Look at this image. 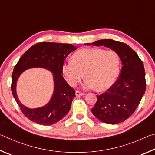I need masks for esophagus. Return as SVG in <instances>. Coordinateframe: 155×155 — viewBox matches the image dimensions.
I'll use <instances>...</instances> for the list:
<instances>
[{
    "instance_id": "esophagus-1",
    "label": "esophagus",
    "mask_w": 155,
    "mask_h": 155,
    "mask_svg": "<svg viewBox=\"0 0 155 155\" xmlns=\"http://www.w3.org/2000/svg\"><path fill=\"white\" fill-rule=\"evenodd\" d=\"M75 94H76V96H81L85 95V94H83L82 92H80V91H76Z\"/></svg>"
}]
</instances>
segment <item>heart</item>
I'll list each match as a JSON object with an SVG mask.
<instances>
[{
    "label": "heart",
    "mask_w": 155,
    "mask_h": 155,
    "mask_svg": "<svg viewBox=\"0 0 155 155\" xmlns=\"http://www.w3.org/2000/svg\"><path fill=\"white\" fill-rule=\"evenodd\" d=\"M120 57L114 51L85 48L73 54L72 60L63 64L65 80L74 87L84 77L85 87L105 91L116 81L120 72Z\"/></svg>",
    "instance_id": "heart-1"
}]
</instances>
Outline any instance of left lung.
I'll use <instances>...</instances> for the list:
<instances>
[{
	"label": "left lung",
	"instance_id": "1",
	"mask_svg": "<svg viewBox=\"0 0 155 155\" xmlns=\"http://www.w3.org/2000/svg\"><path fill=\"white\" fill-rule=\"evenodd\" d=\"M87 46H104L116 52L122 62L120 77L104 94L98 96L91 112L100 121L116 124L128 119L137 109L146 91L145 71L137 54L124 43L111 39Z\"/></svg>",
	"mask_w": 155,
	"mask_h": 155
}]
</instances>
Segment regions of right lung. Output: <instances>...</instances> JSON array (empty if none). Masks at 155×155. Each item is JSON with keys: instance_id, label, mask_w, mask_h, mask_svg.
I'll list each match as a JSON object with an SVG mask.
<instances>
[{"instance_id": "obj_1", "label": "right lung", "mask_w": 155, "mask_h": 155, "mask_svg": "<svg viewBox=\"0 0 155 155\" xmlns=\"http://www.w3.org/2000/svg\"><path fill=\"white\" fill-rule=\"evenodd\" d=\"M77 47L70 44L40 42L28 50L15 65L12 77V91L21 111L31 121L41 125H52L59 122L69 112L75 90L70 87L61 74L65 59ZM41 67L53 73L54 91L51 100L45 106L30 109L21 103L16 93L18 78L26 69Z\"/></svg>"}]
</instances>
